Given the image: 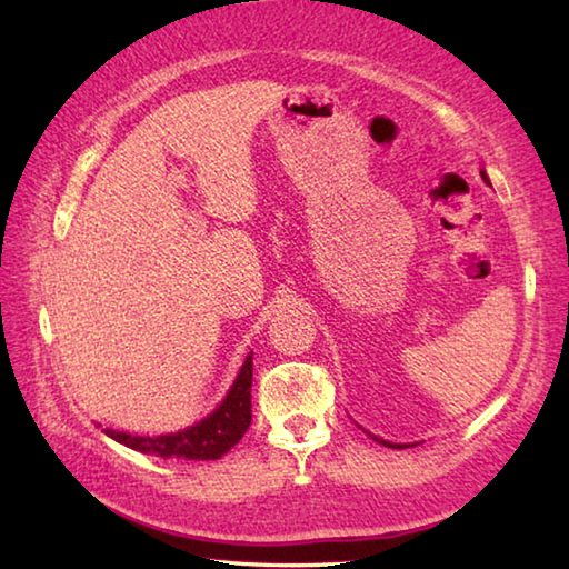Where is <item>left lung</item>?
Returning <instances> with one entry per match:
<instances>
[{
    "label": "left lung",
    "mask_w": 569,
    "mask_h": 569,
    "mask_svg": "<svg viewBox=\"0 0 569 569\" xmlns=\"http://www.w3.org/2000/svg\"><path fill=\"white\" fill-rule=\"evenodd\" d=\"M373 440H379V438H373ZM379 442L381 445H389V447H396V450H403V447H406V445H393V442H383V440H379Z\"/></svg>",
    "instance_id": "8db88e82"
}]
</instances>
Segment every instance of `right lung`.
<instances>
[{"label": "right lung", "instance_id": "right-lung-1", "mask_svg": "<svg viewBox=\"0 0 569 569\" xmlns=\"http://www.w3.org/2000/svg\"><path fill=\"white\" fill-rule=\"evenodd\" d=\"M251 426V355L241 367L239 377L227 393L222 406L212 416L200 420L198 426L188 430L159 435V438H139L129 432H112L110 438L122 442L131 450L156 457H176V459H220L224 452L241 440V435Z\"/></svg>", "mask_w": 569, "mask_h": 569}]
</instances>
